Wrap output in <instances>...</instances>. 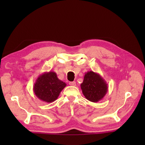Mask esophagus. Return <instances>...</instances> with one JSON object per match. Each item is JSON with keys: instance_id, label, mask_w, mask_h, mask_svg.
<instances>
[{"instance_id": "1", "label": "esophagus", "mask_w": 145, "mask_h": 145, "mask_svg": "<svg viewBox=\"0 0 145 145\" xmlns=\"http://www.w3.org/2000/svg\"><path fill=\"white\" fill-rule=\"evenodd\" d=\"M69 85H71V86H74L76 85V82H70L69 83Z\"/></svg>"}]
</instances>
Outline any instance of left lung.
Returning a JSON list of instances; mask_svg holds the SVG:
<instances>
[{
  "mask_svg": "<svg viewBox=\"0 0 145 145\" xmlns=\"http://www.w3.org/2000/svg\"><path fill=\"white\" fill-rule=\"evenodd\" d=\"M83 94L92 102L102 100L108 92V84L99 74L93 71L85 73L80 85Z\"/></svg>",
  "mask_w": 145,
  "mask_h": 145,
  "instance_id": "1",
  "label": "left lung"
}]
</instances>
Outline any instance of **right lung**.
I'll list each match as a JSON object with an SVG mask.
<instances>
[{
    "mask_svg": "<svg viewBox=\"0 0 145 145\" xmlns=\"http://www.w3.org/2000/svg\"><path fill=\"white\" fill-rule=\"evenodd\" d=\"M67 84L59 80L53 71L46 72L39 76L33 86L36 97L46 103L53 102L58 98L60 92Z\"/></svg>",
    "mask_w": 145,
    "mask_h": 145,
    "instance_id": "obj_1",
    "label": "right lung"
}]
</instances>
